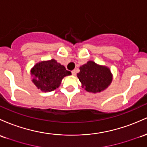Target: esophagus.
I'll return each mask as SVG.
<instances>
[{"label":"esophagus","instance_id":"obj_1","mask_svg":"<svg viewBox=\"0 0 147 147\" xmlns=\"http://www.w3.org/2000/svg\"><path fill=\"white\" fill-rule=\"evenodd\" d=\"M72 75H74V76H75V75H76V71L72 70Z\"/></svg>","mask_w":147,"mask_h":147}]
</instances>
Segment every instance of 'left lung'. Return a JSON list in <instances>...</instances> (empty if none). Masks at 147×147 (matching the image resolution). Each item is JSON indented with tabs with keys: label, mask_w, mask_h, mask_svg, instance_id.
<instances>
[{
	"label": "left lung",
	"mask_w": 147,
	"mask_h": 147,
	"mask_svg": "<svg viewBox=\"0 0 147 147\" xmlns=\"http://www.w3.org/2000/svg\"><path fill=\"white\" fill-rule=\"evenodd\" d=\"M77 77L82 88L88 92L97 93L107 88L112 81L110 70L105 66L97 65L93 61H88L80 67Z\"/></svg>",
	"instance_id": "8db88e82"
}]
</instances>
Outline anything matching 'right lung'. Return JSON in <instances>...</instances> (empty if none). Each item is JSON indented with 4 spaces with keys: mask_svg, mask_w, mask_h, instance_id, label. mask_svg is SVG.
I'll list each match as a JSON object with an SVG mask.
<instances>
[{
    "mask_svg": "<svg viewBox=\"0 0 147 147\" xmlns=\"http://www.w3.org/2000/svg\"><path fill=\"white\" fill-rule=\"evenodd\" d=\"M30 73L34 84L45 92L55 90L60 86L64 77L71 75L70 71L54 59L38 63L32 68Z\"/></svg>",
    "mask_w": 147,
    "mask_h": 147,
    "instance_id": "add662e5",
    "label": "right lung"
}]
</instances>
